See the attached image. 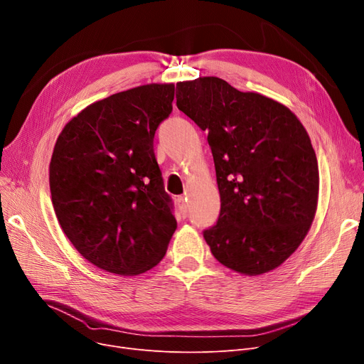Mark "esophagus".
<instances>
[{"mask_svg": "<svg viewBox=\"0 0 364 364\" xmlns=\"http://www.w3.org/2000/svg\"><path fill=\"white\" fill-rule=\"evenodd\" d=\"M177 205L183 217H187V203H186V198L184 196H178L177 198Z\"/></svg>", "mask_w": 364, "mask_h": 364, "instance_id": "34e87169", "label": "esophagus"}]
</instances>
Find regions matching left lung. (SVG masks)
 <instances>
[{"mask_svg": "<svg viewBox=\"0 0 364 364\" xmlns=\"http://www.w3.org/2000/svg\"><path fill=\"white\" fill-rule=\"evenodd\" d=\"M177 90V107L208 131L214 158L221 208L203 230L213 255L242 274L276 269L316 214L318 166L307 131L286 106L215 76Z\"/></svg>", "mask_w": 364, "mask_h": 364, "instance_id": "1", "label": "left lung"}]
</instances>
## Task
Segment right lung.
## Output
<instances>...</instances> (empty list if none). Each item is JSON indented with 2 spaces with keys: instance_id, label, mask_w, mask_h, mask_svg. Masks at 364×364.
Here are the masks:
<instances>
[{
  "instance_id": "obj_1",
  "label": "right lung",
  "mask_w": 364,
  "mask_h": 364,
  "mask_svg": "<svg viewBox=\"0 0 364 364\" xmlns=\"http://www.w3.org/2000/svg\"><path fill=\"white\" fill-rule=\"evenodd\" d=\"M174 84H149L95 102L66 124L50 162L65 235L85 259L132 276L155 267L177 228L153 139L172 112Z\"/></svg>"
}]
</instances>
